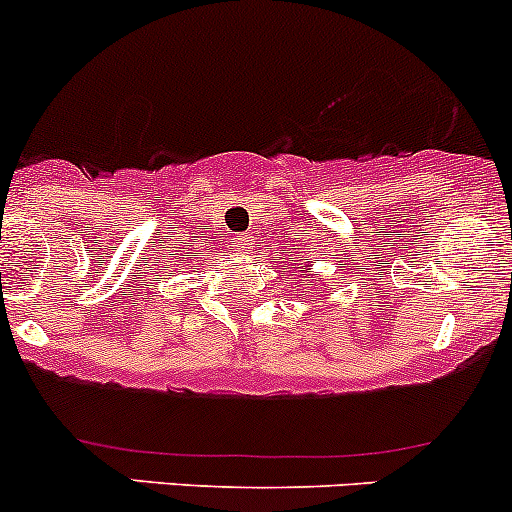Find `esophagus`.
I'll use <instances>...</instances> for the list:
<instances>
[{
    "label": "esophagus",
    "instance_id": "esophagus-1",
    "mask_svg": "<svg viewBox=\"0 0 512 512\" xmlns=\"http://www.w3.org/2000/svg\"><path fill=\"white\" fill-rule=\"evenodd\" d=\"M236 246H241V249H249V239H246V236H239V239H236Z\"/></svg>",
    "mask_w": 512,
    "mask_h": 512
}]
</instances>
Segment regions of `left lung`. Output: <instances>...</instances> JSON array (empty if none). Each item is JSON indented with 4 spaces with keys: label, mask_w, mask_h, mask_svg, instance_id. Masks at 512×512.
Returning a JSON list of instances; mask_svg holds the SVG:
<instances>
[{
    "label": "left lung",
    "mask_w": 512,
    "mask_h": 512,
    "mask_svg": "<svg viewBox=\"0 0 512 512\" xmlns=\"http://www.w3.org/2000/svg\"><path fill=\"white\" fill-rule=\"evenodd\" d=\"M310 286H313V283H310Z\"/></svg>",
    "instance_id": "1"
}]
</instances>
